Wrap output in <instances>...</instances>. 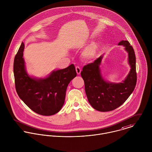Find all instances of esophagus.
Masks as SVG:
<instances>
[{
	"mask_svg": "<svg viewBox=\"0 0 152 152\" xmlns=\"http://www.w3.org/2000/svg\"><path fill=\"white\" fill-rule=\"evenodd\" d=\"M75 69H76V72H77V74L78 75H80V74H81V68L78 66H77L76 67H75Z\"/></svg>",
	"mask_w": 152,
	"mask_h": 152,
	"instance_id": "obj_1",
	"label": "esophagus"
}]
</instances>
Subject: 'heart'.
<instances>
[{
    "instance_id": "b5f03b06",
    "label": "heart",
    "mask_w": 152,
    "mask_h": 152,
    "mask_svg": "<svg viewBox=\"0 0 152 152\" xmlns=\"http://www.w3.org/2000/svg\"><path fill=\"white\" fill-rule=\"evenodd\" d=\"M99 47L97 45H91L88 47L83 52V56L88 59H93L97 54Z\"/></svg>"
}]
</instances>
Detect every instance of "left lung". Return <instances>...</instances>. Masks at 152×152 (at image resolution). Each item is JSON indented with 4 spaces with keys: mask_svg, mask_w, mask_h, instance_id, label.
Wrapping results in <instances>:
<instances>
[{
    "mask_svg": "<svg viewBox=\"0 0 152 152\" xmlns=\"http://www.w3.org/2000/svg\"><path fill=\"white\" fill-rule=\"evenodd\" d=\"M118 45L123 46L128 53V63L130 66L128 75L122 82L112 83L104 78L100 65L104 54L93 63L85 65L81 72L88 101L95 110L102 112L112 111L122 105L133 93L136 84L134 50L127 41L122 40Z\"/></svg>",
    "mask_w": 152,
    "mask_h": 152,
    "instance_id": "1",
    "label": "left lung"
}]
</instances>
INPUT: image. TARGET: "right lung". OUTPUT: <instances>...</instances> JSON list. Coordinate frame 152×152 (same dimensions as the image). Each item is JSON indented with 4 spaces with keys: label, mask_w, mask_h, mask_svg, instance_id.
Here are the masks:
<instances>
[{
    "label": "right lung",
    "mask_w": 152,
    "mask_h": 152,
    "mask_svg": "<svg viewBox=\"0 0 152 152\" xmlns=\"http://www.w3.org/2000/svg\"><path fill=\"white\" fill-rule=\"evenodd\" d=\"M25 45L22 42L13 63L16 90L19 98L34 112L42 115H53L62 108L66 90L77 76L74 64L53 70L44 78L30 75L23 58Z\"/></svg>",
    "instance_id": "right-lung-1"
}]
</instances>
